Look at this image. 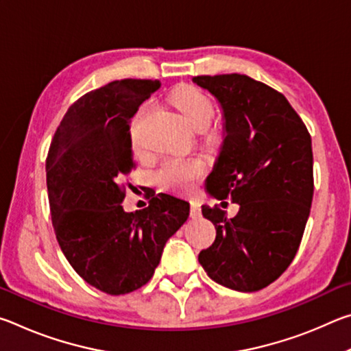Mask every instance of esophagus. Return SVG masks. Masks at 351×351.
Wrapping results in <instances>:
<instances>
[{"label": "esophagus", "instance_id": "esophagus-1", "mask_svg": "<svg viewBox=\"0 0 351 351\" xmlns=\"http://www.w3.org/2000/svg\"><path fill=\"white\" fill-rule=\"evenodd\" d=\"M190 217L199 218L201 217V207L197 201H190Z\"/></svg>", "mask_w": 351, "mask_h": 351}]
</instances>
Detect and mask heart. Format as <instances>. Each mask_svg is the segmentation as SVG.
Segmentation results:
<instances>
[{
    "instance_id": "b5f03b06",
    "label": "heart",
    "mask_w": 351,
    "mask_h": 351,
    "mask_svg": "<svg viewBox=\"0 0 351 351\" xmlns=\"http://www.w3.org/2000/svg\"><path fill=\"white\" fill-rule=\"evenodd\" d=\"M171 104L180 111L184 122L193 130L203 132L215 117V106L212 100L195 88H180L171 94ZM152 108V104H144L139 106L130 125V136L134 148H139V125L142 119ZM204 164L198 158L190 159H169L158 171V180L161 186L173 192H184L193 186L204 175Z\"/></svg>"
}]
</instances>
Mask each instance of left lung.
Here are the masks:
<instances>
[{"mask_svg":"<svg viewBox=\"0 0 351 351\" xmlns=\"http://www.w3.org/2000/svg\"><path fill=\"white\" fill-rule=\"evenodd\" d=\"M192 80L218 99L226 119L207 190L240 204L234 218L203 206L217 237L198 260L212 280L254 293L277 280L300 246L314 192L311 136L287 97L265 83L243 74Z\"/></svg>","mask_w":351,"mask_h":351,"instance_id":"1","label":"left lung"}]
</instances>
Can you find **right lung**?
Segmentation results:
<instances>
[{"mask_svg":"<svg viewBox=\"0 0 351 351\" xmlns=\"http://www.w3.org/2000/svg\"><path fill=\"white\" fill-rule=\"evenodd\" d=\"M161 88L123 79L69 106L46 158L52 226L62 252L91 287L128 294L150 280L165 243L189 218V203L159 193L142 210L122 207V180L136 164L130 119Z\"/></svg>","mask_w":351,"mask_h":351,"instance_id":"obj_1","label":"right lung"}]
</instances>
